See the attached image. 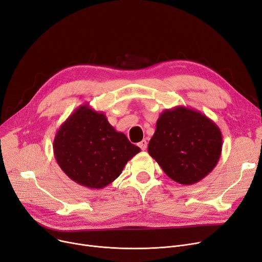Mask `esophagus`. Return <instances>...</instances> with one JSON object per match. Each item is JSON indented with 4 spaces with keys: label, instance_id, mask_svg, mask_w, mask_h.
Here are the masks:
<instances>
[{
    "label": "esophagus",
    "instance_id": "34e87169",
    "mask_svg": "<svg viewBox=\"0 0 262 262\" xmlns=\"http://www.w3.org/2000/svg\"><path fill=\"white\" fill-rule=\"evenodd\" d=\"M138 146H139L142 150H145L146 147H147V142H146V140H142L141 142H139V143H138Z\"/></svg>",
    "mask_w": 262,
    "mask_h": 262
}]
</instances>
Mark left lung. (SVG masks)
Wrapping results in <instances>:
<instances>
[{"mask_svg": "<svg viewBox=\"0 0 262 262\" xmlns=\"http://www.w3.org/2000/svg\"><path fill=\"white\" fill-rule=\"evenodd\" d=\"M222 140L212 120L195 109L177 106L159 116L147 150L171 180L189 186L214 169Z\"/></svg>", "mask_w": 262, "mask_h": 262, "instance_id": "1", "label": "left lung"}]
</instances>
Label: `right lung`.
Returning <instances> with one entry per match:
<instances>
[{"label": "right lung", "instance_id": "right-lung-1", "mask_svg": "<svg viewBox=\"0 0 262 262\" xmlns=\"http://www.w3.org/2000/svg\"><path fill=\"white\" fill-rule=\"evenodd\" d=\"M54 156L69 178L80 186L102 189L112 184L140 147L110 125L104 113L88 104L70 115L55 135Z\"/></svg>", "mask_w": 262, "mask_h": 262}]
</instances>
